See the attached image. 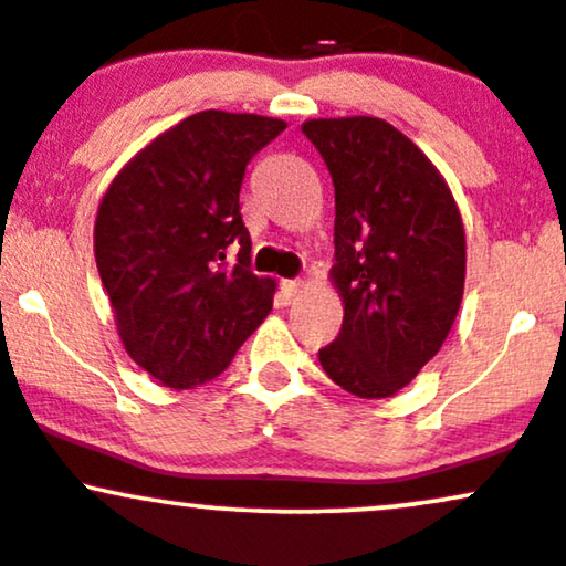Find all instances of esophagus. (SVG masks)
Wrapping results in <instances>:
<instances>
[{"mask_svg":"<svg viewBox=\"0 0 566 566\" xmlns=\"http://www.w3.org/2000/svg\"><path fill=\"white\" fill-rule=\"evenodd\" d=\"M303 290H306V284L297 282V279H287V282H282V301L293 303L295 297L303 293Z\"/></svg>","mask_w":566,"mask_h":566,"instance_id":"esophagus-1","label":"esophagus"}]
</instances>
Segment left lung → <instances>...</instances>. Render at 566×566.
<instances>
[{
  "label": "left lung",
  "instance_id": "8db88e82",
  "mask_svg": "<svg viewBox=\"0 0 566 566\" xmlns=\"http://www.w3.org/2000/svg\"><path fill=\"white\" fill-rule=\"evenodd\" d=\"M335 188V265L344 325L319 349L346 392H400L440 352L464 293L468 244L443 174L381 117L303 123Z\"/></svg>",
  "mask_w": 566,
  "mask_h": 566
}]
</instances>
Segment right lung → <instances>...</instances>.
<instances>
[{"instance_id":"right-lung-1","label":"right lung","mask_w":566,"mask_h":566,"mask_svg":"<svg viewBox=\"0 0 566 566\" xmlns=\"http://www.w3.org/2000/svg\"><path fill=\"white\" fill-rule=\"evenodd\" d=\"M284 128L250 112H196L136 153L98 203L93 252L117 335L164 387L212 381L271 312L276 282L250 269L239 192L252 155Z\"/></svg>"}]
</instances>
